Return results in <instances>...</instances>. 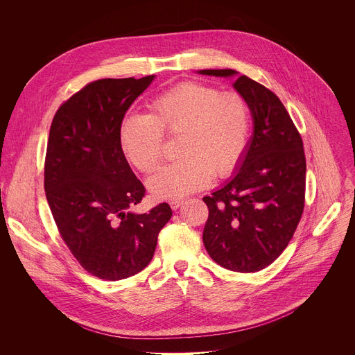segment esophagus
I'll return each instance as SVG.
<instances>
[{
	"label": "esophagus",
	"instance_id": "1",
	"mask_svg": "<svg viewBox=\"0 0 355 355\" xmlns=\"http://www.w3.org/2000/svg\"><path fill=\"white\" fill-rule=\"evenodd\" d=\"M182 202H184V200H181V199H175V200H171V202H170V206H171L173 210H177V209L182 205Z\"/></svg>",
	"mask_w": 355,
	"mask_h": 355
}]
</instances>
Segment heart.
<instances>
[{
    "label": "heart",
    "instance_id": "obj_1",
    "mask_svg": "<svg viewBox=\"0 0 355 355\" xmlns=\"http://www.w3.org/2000/svg\"><path fill=\"white\" fill-rule=\"evenodd\" d=\"M150 114L132 113L120 124V145L141 171H153L163 156V134L180 137L174 163L148 180L156 199H180L206 188L213 175H231L242 162L250 134V107L238 92L187 81L156 96Z\"/></svg>",
    "mask_w": 355,
    "mask_h": 355
}]
</instances>
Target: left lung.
<instances>
[{"label":"left lung","mask_w":355,"mask_h":355,"mask_svg":"<svg viewBox=\"0 0 355 355\" xmlns=\"http://www.w3.org/2000/svg\"><path fill=\"white\" fill-rule=\"evenodd\" d=\"M232 77V69L199 70ZM235 89L253 116V137L241 167L203 200L209 218L203 243L221 267L256 272L286 249L304 210L306 156L303 139L281 99L260 83L239 76Z\"/></svg>","instance_id":"1"}]
</instances>
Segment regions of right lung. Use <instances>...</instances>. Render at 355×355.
I'll return each mask as SVG.
<instances>
[{"instance_id":"obj_1","label":"right lung","mask_w":355,"mask_h":355,"mask_svg":"<svg viewBox=\"0 0 355 355\" xmlns=\"http://www.w3.org/2000/svg\"><path fill=\"white\" fill-rule=\"evenodd\" d=\"M155 76L102 78L87 84L56 110L48 138L44 189L58 231L94 277L120 281L152 260L167 203L131 211L145 196L120 145V124Z\"/></svg>"}]
</instances>
